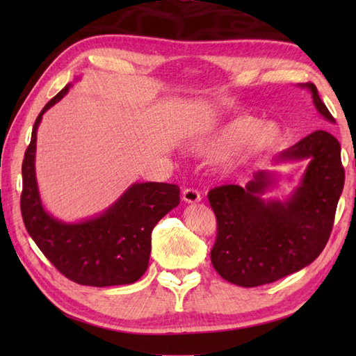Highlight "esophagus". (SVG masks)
Wrapping results in <instances>:
<instances>
[{
    "instance_id": "obj_1",
    "label": "esophagus",
    "mask_w": 356,
    "mask_h": 356,
    "mask_svg": "<svg viewBox=\"0 0 356 356\" xmlns=\"http://www.w3.org/2000/svg\"><path fill=\"white\" fill-rule=\"evenodd\" d=\"M182 200L186 203L200 202V193L197 190H194V188H185L182 191Z\"/></svg>"
}]
</instances>
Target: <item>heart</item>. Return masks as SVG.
Instances as JSON below:
<instances>
[{
	"mask_svg": "<svg viewBox=\"0 0 356 356\" xmlns=\"http://www.w3.org/2000/svg\"><path fill=\"white\" fill-rule=\"evenodd\" d=\"M282 136L278 124L260 122L257 118L246 115L195 134L188 143V149L197 156L226 153L222 166L225 170H236L275 149L282 142Z\"/></svg>",
	"mask_w": 356,
	"mask_h": 356,
	"instance_id": "obj_1",
	"label": "heart"
}]
</instances>
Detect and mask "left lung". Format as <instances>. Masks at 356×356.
<instances>
[{
	"label": "left lung",
	"mask_w": 356,
	"mask_h": 356,
	"mask_svg": "<svg viewBox=\"0 0 356 356\" xmlns=\"http://www.w3.org/2000/svg\"><path fill=\"white\" fill-rule=\"evenodd\" d=\"M315 108L335 124L312 84ZM309 161L300 185L284 200L264 199L277 185L275 171L261 170L248 185H223L211 190L209 205L217 218V238L211 261L232 284L255 287L311 264L326 246L344 186L341 145L327 131L316 130L282 151L274 163Z\"/></svg>",
	"instance_id": "1"
}]
</instances>
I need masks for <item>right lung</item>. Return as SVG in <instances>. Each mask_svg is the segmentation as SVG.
Listing matches in <instances>:
<instances>
[{"mask_svg":"<svg viewBox=\"0 0 356 356\" xmlns=\"http://www.w3.org/2000/svg\"><path fill=\"white\" fill-rule=\"evenodd\" d=\"M67 84L38 115L22 161L21 214L26 229L49 261L72 282L84 286L131 284L145 274L151 232L180 202L177 185L133 184L104 213L67 223L45 211L38 190L36 131L42 115L69 92Z\"/></svg>","mask_w":356,"mask_h":356,"instance_id":"1","label":"right lung"}]
</instances>
